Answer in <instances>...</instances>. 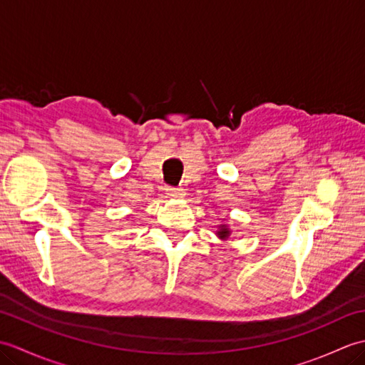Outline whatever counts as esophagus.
Here are the masks:
<instances>
[{
    "label": "esophagus",
    "mask_w": 365,
    "mask_h": 365,
    "mask_svg": "<svg viewBox=\"0 0 365 365\" xmlns=\"http://www.w3.org/2000/svg\"><path fill=\"white\" fill-rule=\"evenodd\" d=\"M166 192H168V196H173V197H180V196H183V188H175V187H168L166 188Z\"/></svg>",
    "instance_id": "obj_1"
}]
</instances>
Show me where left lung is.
I'll use <instances>...</instances> for the list:
<instances>
[{
  "mask_svg": "<svg viewBox=\"0 0 365 365\" xmlns=\"http://www.w3.org/2000/svg\"><path fill=\"white\" fill-rule=\"evenodd\" d=\"M218 235H220L221 238H227V235H229V230H227L226 227H221V230L218 232Z\"/></svg>",
  "mask_w": 365,
  "mask_h": 365,
  "instance_id": "obj_1",
  "label": "left lung"
}]
</instances>
